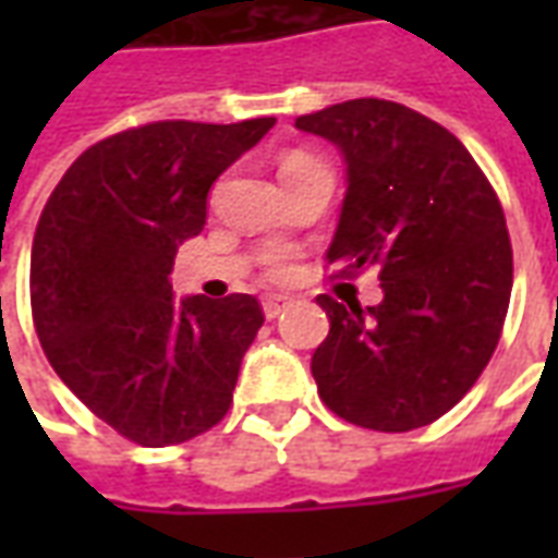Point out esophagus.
I'll return each mask as SVG.
<instances>
[{
  "instance_id": "obj_1",
  "label": "esophagus",
  "mask_w": 558,
  "mask_h": 558,
  "mask_svg": "<svg viewBox=\"0 0 558 558\" xmlns=\"http://www.w3.org/2000/svg\"><path fill=\"white\" fill-rule=\"evenodd\" d=\"M290 304L292 299H287V295H266V299H263V314H266V319H278Z\"/></svg>"
}]
</instances>
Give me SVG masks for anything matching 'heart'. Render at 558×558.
Returning a JSON list of instances; mask_svg holds the SVG:
<instances>
[{"mask_svg":"<svg viewBox=\"0 0 558 558\" xmlns=\"http://www.w3.org/2000/svg\"><path fill=\"white\" fill-rule=\"evenodd\" d=\"M295 160H307V158H302V155H292V158H287V163H295ZM275 271H287V266H283V259H280V256H275Z\"/></svg>","mask_w":558,"mask_h":558,"instance_id":"b5f03b06","label":"heart"}]
</instances>
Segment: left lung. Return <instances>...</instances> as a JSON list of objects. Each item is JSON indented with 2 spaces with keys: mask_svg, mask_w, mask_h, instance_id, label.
<instances>
[{
  "mask_svg": "<svg viewBox=\"0 0 558 558\" xmlns=\"http://www.w3.org/2000/svg\"><path fill=\"white\" fill-rule=\"evenodd\" d=\"M295 128L347 163L326 259L379 266L383 280L374 307L316 299L331 323L311 359L319 398L359 427H424L475 386L502 335L514 280L502 206L466 146L403 104L355 98Z\"/></svg>",
  "mask_w": 558,
  "mask_h": 558,
  "instance_id": "obj_1",
  "label": "left lung"
}]
</instances>
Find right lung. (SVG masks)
<instances>
[{
    "label": "right lung",
    "mask_w": 558,
    "mask_h": 558,
    "mask_svg": "<svg viewBox=\"0 0 558 558\" xmlns=\"http://www.w3.org/2000/svg\"><path fill=\"white\" fill-rule=\"evenodd\" d=\"M275 119L151 122L80 155L32 242V316L59 379L146 448L194 439L232 403L263 326L254 295L172 299L179 244L206 227L211 184Z\"/></svg>",
    "instance_id": "obj_1"
}]
</instances>
